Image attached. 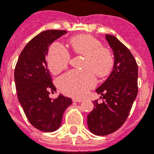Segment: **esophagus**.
<instances>
[{"label":"esophagus","mask_w":154,"mask_h":154,"mask_svg":"<svg viewBox=\"0 0 154 154\" xmlns=\"http://www.w3.org/2000/svg\"><path fill=\"white\" fill-rule=\"evenodd\" d=\"M73 102H78V103H80V102H82V99H79V98H73L72 99Z\"/></svg>","instance_id":"obj_1"}]
</instances>
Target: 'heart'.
<instances>
[{
    "mask_svg": "<svg viewBox=\"0 0 154 154\" xmlns=\"http://www.w3.org/2000/svg\"><path fill=\"white\" fill-rule=\"evenodd\" d=\"M75 54L85 57L82 71L72 70L58 79V86L65 94L82 97L97 83L95 74L100 78L110 74L114 66L112 52L103 47L100 40L91 35H79L69 40ZM48 66L54 74L66 69L70 61L69 51L61 44L54 43L48 50Z\"/></svg>",
    "mask_w": 154,
    "mask_h": 154,
    "instance_id": "b5f03b06",
    "label": "heart"
}]
</instances>
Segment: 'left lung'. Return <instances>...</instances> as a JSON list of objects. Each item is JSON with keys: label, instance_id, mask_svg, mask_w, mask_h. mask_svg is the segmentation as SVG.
Here are the masks:
<instances>
[{"label": "left lung", "instance_id": "1", "mask_svg": "<svg viewBox=\"0 0 154 154\" xmlns=\"http://www.w3.org/2000/svg\"><path fill=\"white\" fill-rule=\"evenodd\" d=\"M114 54V66L106 81L96 89L103 101H93L94 109L88 115L90 131L107 135L118 130L128 118L137 94L138 68L129 50L115 36L105 35Z\"/></svg>", "mask_w": 154, "mask_h": 154}]
</instances>
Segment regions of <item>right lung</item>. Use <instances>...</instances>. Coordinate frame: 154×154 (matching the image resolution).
Listing matches in <instances>:
<instances>
[{
  "label": "right lung",
  "mask_w": 154,
  "mask_h": 154,
  "mask_svg": "<svg viewBox=\"0 0 154 154\" xmlns=\"http://www.w3.org/2000/svg\"><path fill=\"white\" fill-rule=\"evenodd\" d=\"M65 30H47L39 33L26 45L20 54L14 71L18 100L23 111L35 128L52 132L60 127L64 111L72 99L60 94L52 100L50 91H56L46 56L48 48Z\"/></svg>",
  "instance_id": "1"
}]
</instances>
